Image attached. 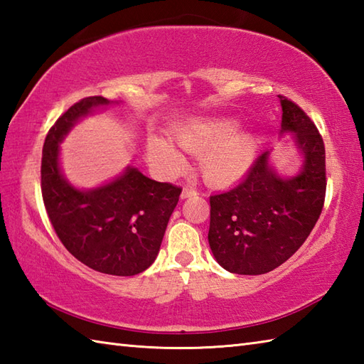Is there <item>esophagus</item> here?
<instances>
[{"mask_svg": "<svg viewBox=\"0 0 364 364\" xmlns=\"http://www.w3.org/2000/svg\"><path fill=\"white\" fill-rule=\"evenodd\" d=\"M198 192L192 188H184L181 192V198H189V197H196Z\"/></svg>", "mask_w": 364, "mask_h": 364, "instance_id": "obj_1", "label": "esophagus"}]
</instances>
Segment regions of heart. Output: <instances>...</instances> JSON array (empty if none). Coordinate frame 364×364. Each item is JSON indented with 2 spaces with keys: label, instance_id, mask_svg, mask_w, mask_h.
<instances>
[{
  "label": "heart",
  "instance_id": "1",
  "mask_svg": "<svg viewBox=\"0 0 364 364\" xmlns=\"http://www.w3.org/2000/svg\"><path fill=\"white\" fill-rule=\"evenodd\" d=\"M241 123L233 119L192 120L175 134L176 144L192 156L200 158V170L208 183L228 184L241 178L253 164L258 139L237 134ZM149 158L166 172L184 167L183 154L162 137L146 142Z\"/></svg>",
  "mask_w": 364,
  "mask_h": 364
}]
</instances>
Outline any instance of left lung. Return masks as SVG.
Returning <instances> with one entry per match:
<instances>
[{"label": "left lung", "instance_id": "left-lung-1", "mask_svg": "<svg viewBox=\"0 0 364 364\" xmlns=\"http://www.w3.org/2000/svg\"><path fill=\"white\" fill-rule=\"evenodd\" d=\"M282 103V133H294L304 166L282 178L269 164L270 151L255 159L241 183L210 197L208 241L228 272L261 275L282 266L306 241L326 200V149L311 119L291 100Z\"/></svg>", "mask_w": 364, "mask_h": 364}]
</instances>
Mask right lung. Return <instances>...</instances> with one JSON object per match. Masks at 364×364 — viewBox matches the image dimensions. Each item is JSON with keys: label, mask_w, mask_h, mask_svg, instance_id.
I'll return each mask as SVG.
<instances>
[{"label": "right lung", "mask_w": 364, "mask_h": 364, "mask_svg": "<svg viewBox=\"0 0 364 364\" xmlns=\"http://www.w3.org/2000/svg\"><path fill=\"white\" fill-rule=\"evenodd\" d=\"M107 105L105 97L82 98L50 128L42 150V197L54 231L76 259L97 272L129 277L156 259L181 188L150 180L136 167L90 191L65 180L59 144L81 117Z\"/></svg>", "instance_id": "add662e5"}]
</instances>
